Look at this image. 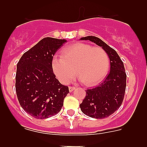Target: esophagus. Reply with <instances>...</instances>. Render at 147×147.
<instances>
[{"mask_svg": "<svg viewBox=\"0 0 147 147\" xmlns=\"http://www.w3.org/2000/svg\"><path fill=\"white\" fill-rule=\"evenodd\" d=\"M75 89H76V87H74V86H69V91H70V92L74 91V90Z\"/></svg>", "mask_w": 147, "mask_h": 147, "instance_id": "obj_1", "label": "esophagus"}]
</instances>
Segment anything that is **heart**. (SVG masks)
<instances>
[{
    "label": "heart",
    "instance_id": "heart-1",
    "mask_svg": "<svg viewBox=\"0 0 147 147\" xmlns=\"http://www.w3.org/2000/svg\"><path fill=\"white\" fill-rule=\"evenodd\" d=\"M54 73L63 84L76 74L87 85H94L103 80L110 67L107 52L101 47L77 42L62 51V56H54L51 61Z\"/></svg>",
    "mask_w": 147,
    "mask_h": 147
}]
</instances>
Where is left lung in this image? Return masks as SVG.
<instances>
[{"instance_id":"8db88e82","label":"left lung","mask_w":147,"mask_h":147,"mask_svg":"<svg viewBox=\"0 0 147 147\" xmlns=\"http://www.w3.org/2000/svg\"><path fill=\"white\" fill-rule=\"evenodd\" d=\"M99 45L107 52L110 61V71L98 86L86 90V96L80 104L82 112L89 117L105 119L121 107L126 90L127 74L124 63L117 52L94 36L82 37Z\"/></svg>"}]
</instances>
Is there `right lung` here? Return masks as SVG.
Masks as SVG:
<instances>
[{
  "mask_svg": "<svg viewBox=\"0 0 147 147\" xmlns=\"http://www.w3.org/2000/svg\"><path fill=\"white\" fill-rule=\"evenodd\" d=\"M65 40L45 37L23 54L17 65L15 90L22 108L32 117L45 119L57 114L69 93L56 78L54 55Z\"/></svg>",
  "mask_w": 147,
  "mask_h": 147,
  "instance_id": "obj_1",
  "label": "right lung"
}]
</instances>
